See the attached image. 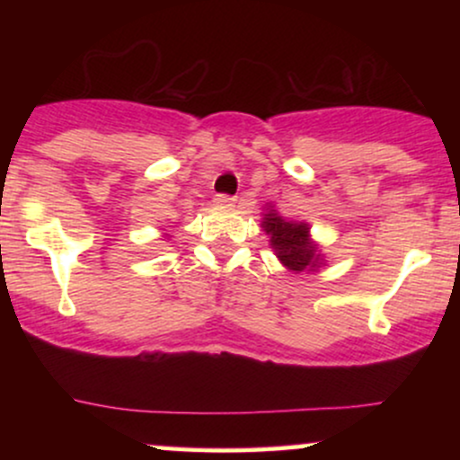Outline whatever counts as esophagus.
Masks as SVG:
<instances>
[{"label":"esophagus","instance_id":"34e87169","mask_svg":"<svg viewBox=\"0 0 460 460\" xmlns=\"http://www.w3.org/2000/svg\"><path fill=\"white\" fill-rule=\"evenodd\" d=\"M214 203L218 205V208H231V205L235 203V197H226V194H218V197L214 199Z\"/></svg>","mask_w":460,"mask_h":460}]
</instances>
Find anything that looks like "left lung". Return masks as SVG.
Wrapping results in <instances>:
<instances>
[{
	"label": "left lung",
	"instance_id": "1",
	"mask_svg": "<svg viewBox=\"0 0 460 460\" xmlns=\"http://www.w3.org/2000/svg\"><path fill=\"white\" fill-rule=\"evenodd\" d=\"M261 229L266 231L270 248L289 272H318L326 266L324 252L318 242L311 237V226L305 220H289L279 214L272 203L263 208Z\"/></svg>",
	"mask_w": 460,
	"mask_h": 460
}]
</instances>
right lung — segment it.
I'll return each instance as SVG.
<instances>
[{
  "mask_svg": "<svg viewBox=\"0 0 460 460\" xmlns=\"http://www.w3.org/2000/svg\"><path fill=\"white\" fill-rule=\"evenodd\" d=\"M162 237H164V240H168V237H171V235H168V234H164Z\"/></svg>",
  "mask_w": 460,
  "mask_h": 460,
  "instance_id": "add662e5",
  "label": "right lung"
}]
</instances>
